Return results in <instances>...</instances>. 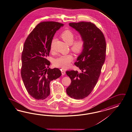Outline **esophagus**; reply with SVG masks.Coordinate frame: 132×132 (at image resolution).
Instances as JSON below:
<instances>
[{
    "label": "esophagus",
    "mask_w": 132,
    "mask_h": 132,
    "mask_svg": "<svg viewBox=\"0 0 132 132\" xmlns=\"http://www.w3.org/2000/svg\"><path fill=\"white\" fill-rule=\"evenodd\" d=\"M61 71L62 75H64L65 74V71L64 70H63V69H62Z\"/></svg>",
    "instance_id": "34e87169"
}]
</instances>
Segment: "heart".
<instances>
[{"label": "heart", "mask_w": 132, "mask_h": 132, "mask_svg": "<svg viewBox=\"0 0 132 132\" xmlns=\"http://www.w3.org/2000/svg\"><path fill=\"white\" fill-rule=\"evenodd\" d=\"M61 37L65 42L71 46V50L75 54H80L85 46V40L82 36L79 37L75 40V34L69 30H65L61 34ZM56 39L53 38L50 43V50L53 51ZM73 60V57L71 54L60 56L54 61L55 67L66 69L69 68L71 63Z\"/></svg>", "instance_id": "heart-1"}]
</instances>
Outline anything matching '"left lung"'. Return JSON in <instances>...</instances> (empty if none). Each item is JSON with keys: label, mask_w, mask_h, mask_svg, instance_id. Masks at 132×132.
Here are the masks:
<instances>
[{"label": "left lung", "mask_w": 132, "mask_h": 132, "mask_svg": "<svg viewBox=\"0 0 132 132\" xmlns=\"http://www.w3.org/2000/svg\"><path fill=\"white\" fill-rule=\"evenodd\" d=\"M69 25L79 32L86 43L75 63L79 71L66 72L71 81L66 89L67 95L80 100L88 96L96 85L105 60L106 43L103 32L93 23L81 21Z\"/></svg>", "instance_id": "1"}]
</instances>
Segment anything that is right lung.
I'll return each instance as SVG.
<instances>
[{
    "label": "right lung",
    "mask_w": 132,
    "mask_h": 132,
    "mask_svg": "<svg viewBox=\"0 0 132 132\" xmlns=\"http://www.w3.org/2000/svg\"><path fill=\"white\" fill-rule=\"evenodd\" d=\"M63 24L55 21L39 23L29 35L21 54V76L28 93L37 100L50 94V82L61 75L58 68L50 69L47 60L54 36Z\"/></svg>",
    "instance_id": "obj_1"
}]
</instances>
